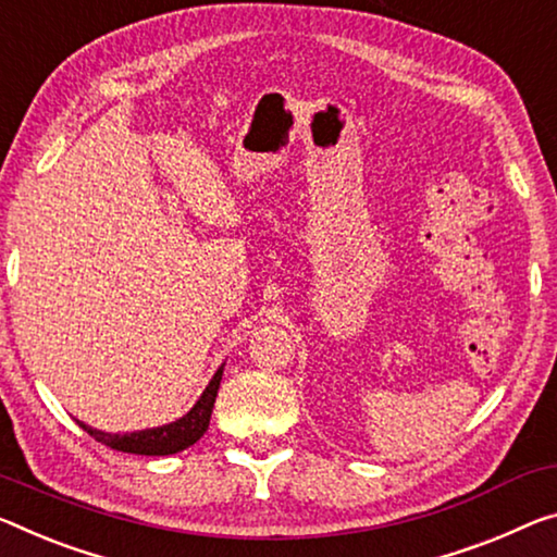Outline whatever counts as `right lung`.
Segmentation results:
<instances>
[{
	"mask_svg": "<svg viewBox=\"0 0 557 557\" xmlns=\"http://www.w3.org/2000/svg\"><path fill=\"white\" fill-rule=\"evenodd\" d=\"M223 367H218V372L210 379L206 392L200 394V399L193 404V409L188 413H183L181 419H175L171 423H163V426H153V429H144V431H131V434H109V431H99L88 423L78 421L88 436H94L96 441H101L103 446L113 448V451H123V454H138V456H171L178 454L183 448H188L196 444V441L206 434L208 423H210V413H213L215 406V396L220 389V379H223Z\"/></svg>",
	"mask_w": 557,
	"mask_h": 557,
	"instance_id": "obj_1",
	"label": "right lung"
}]
</instances>
